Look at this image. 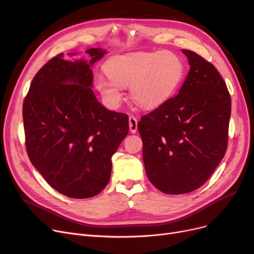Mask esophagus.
I'll use <instances>...</instances> for the list:
<instances>
[{"label": "esophagus", "mask_w": 254, "mask_h": 254, "mask_svg": "<svg viewBox=\"0 0 254 254\" xmlns=\"http://www.w3.org/2000/svg\"><path fill=\"white\" fill-rule=\"evenodd\" d=\"M128 125H129V130L132 134H135L138 129V120L135 116H129L128 118Z\"/></svg>", "instance_id": "obj_1"}]
</instances>
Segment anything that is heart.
<instances>
[{"instance_id":"obj_1","label":"heart","mask_w":254,"mask_h":254,"mask_svg":"<svg viewBox=\"0 0 254 254\" xmlns=\"http://www.w3.org/2000/svg\"><path fill=\"white\" fill-rule=\"evenodd\" d=\"M108 75L97 78V88L111 107L124 98V86L143 108H156L168 101L181 83L184 65L171 51L128 53L111 59L106 65Z\"/></svg>"}]
</instances>
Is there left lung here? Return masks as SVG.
I'll use <instances>...</instances> for the list:
<instances>
[{
	"instance_id": "left-lung-1",
	"label": "left lung",
	"mask_w": 254,
	"mask_h": 254,
	"mask_svg": "<svg viewBox=\"0 0 254 254\" xmlns=\"http://www.w3.org/2000/svg\"><path fill=\"white\" fill-rule=\"evenodd\" d=\"M182 52L190 70L179 93L138 123L146 174L168 194L201 188L221 162L229 141L232 102L225 82L204 58Z\"/></svg>"
}]
</instances>
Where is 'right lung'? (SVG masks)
I'll list each match as a JSON object with an SVG mask.
<instances>
[{
  "instance_id": "right-lung-1",
  "label": "right lung",
  "mask_w": 254,
  "mask_h": 254,
  "mask_svg": "<svg viewBox=\"0 0 254 254\" xmlns=\"http://www.w3.org/2000/svg\"><path fill=\"white\" fill-rule=\"evenodd\" d=\"M91 60L68 62L64 53L35 75L24 98L26 152L46 182L62 194L87 198L111 176V157L128 132V117L107 110L92 86L90 65L106 50H86Z\"/></svg>"
}]
</instances>
